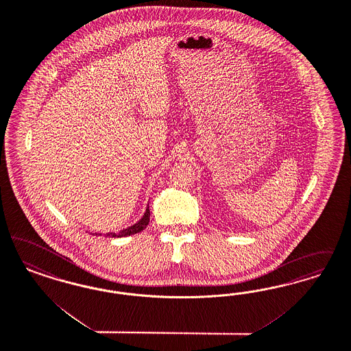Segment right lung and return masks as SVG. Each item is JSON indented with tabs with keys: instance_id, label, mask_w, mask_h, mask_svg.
Returning a JSON list of instances; mask_svg holds the SVG:
<instances>
[{
	"instance_id": "right-lung-1",
	"label": "right lung",
	"mask_w": 351,
	"mask_h": 351,
	"mask_svg": "<svg viewBox=\"0 0 351 351\" xmlns=\"http://www.w3.org/2000/svg\"><path fill=\"white\" fill-rule=\"evenodd\" d=\"M149 220H150V210H149V204H147L145 214L143 215V218L140 219L137 223H134L133 226L128 227V228H125V230H121V232H118V233L109 232V233H106V234H105V237H125V236L136 234V233L143 232V230H145L146 226L149 224ZM93 234H96V236L99 234V236H101V233H93Z\"/></svg>"
}]
</instances>
